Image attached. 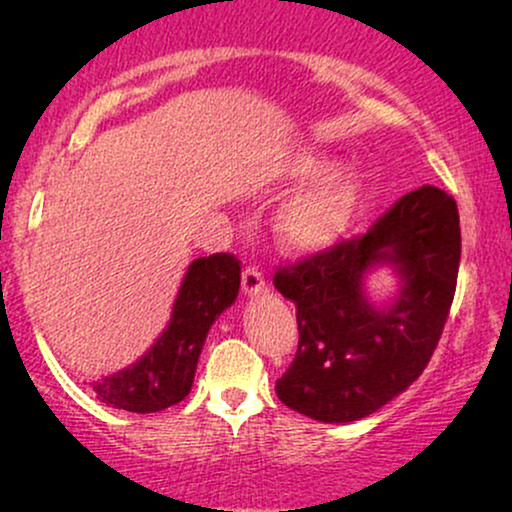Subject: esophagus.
I'll list each match as a JSON object with an SVG mask.
<instances>
[{
	"label": "esophagus",
	"instance_id": "esophagus-1",
	"mask_svg": "<svg viewBox=\"0 0 512 512\" xmlns=\"http://www.w3.org/2000/svg\"><path fill=\"white\" fill-rule=\"evenodd\" d=\"M242 291L244 296H258V293L265 291V277L258 268H244L242 272Z\"/></svg>",
	"mask_w": 512,
	"mask_h": 512
}]
</instances>
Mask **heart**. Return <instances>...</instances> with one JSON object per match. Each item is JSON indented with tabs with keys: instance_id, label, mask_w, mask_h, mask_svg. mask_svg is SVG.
Wrapping results in <instances>:
<instances>
[{
	"instance_id": "heart-1",
	"label": "heart",
	"mask_w": 512,
	"mask_h": 512,
	"mask_svg": "<svg viewBox=\"0 0 512 512\" xmlns=\"http://www.w3.org/2000/svg\"><path fill=\"white\" fill-rule=\"evenodd\" d=\"M335 158L328 153L300 146L286 153L277 167V181L291 188L312 186L286 205L279 216V235L298 254H319L338 244L352 226L361 184L352 172H335Z\"/></svg>"
}]
</instances>
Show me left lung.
<instances>
[{
  "label": "left lung",
  "mask_w": 512,
  "mask_h": 512,
  "mask_svg": "<svg viewBox=\"0 0 512 512\" xmlns=\"http://www.w3.org/2000/svg\"><path fill=\"white\" fill-rule=\"evenodd\" d=\"M461 258L457 202L422 186L366 235L284 265L275 289L296 305L298 352L277 396L300 415L345 424L373 415L422 375L450 312ZM387 264L399 291L373 304L365 277Z\"/></svg>",
  "instance_id": "obj_1"
}]
</instances>
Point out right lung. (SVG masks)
<instances>
[{
    "label": "right lung",
    "mask_w": 512,
    "mask_h": 512,
    "mask_svg": "<svg viewBox=\"0 0 512 512\" xmlns=\"http://www.w3.org/2000/svg\"><path fill=\"white\" fill-rule=\"evenodd\" d=\"M240 261L233 254L195 258L181 279L170 324L142 359L93 382V391L111 408L149 415L177 405L193 387L195 368L209 328L235 303Z\"/></svg>",
    "instance_id": "obj_1"
}]
</instances>
